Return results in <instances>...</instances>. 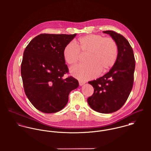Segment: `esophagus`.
<instances>
[{
    "label": "esophagus",
    "instance_id": "1",
    "mask_svg": "<svg viewBox=\"0 0 151 151\" xmlns=\"http://www.w3.org/2000/svg\"><path fill=\"white\" fill-rule=\"evenodd\" d=\"M85 82L83 81H79V85L80 86H83L84 84H85Z\"/></svg>",
    "mask_w": 151,
    "mask_h": 151
}]
</instances>
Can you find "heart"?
Instances as JSON below:
<instances>
[{
  "label": "heart",
  "instance_id": "heart-1",
  "mask_svg": "<svg viewBox=\"0 0 151 151\" xmlns=\"http://www.w3.org/2000/svg\"><path fill=\"white\" fill-rule=\"evenodd\" d=\"M75 44L65 46L63 57L65 62L74 65L81 60V54L87 55L86 65H76L70 69L71 74L82 80L92 79L99 72L105 73L114 65L118 52L117 43L111 38L89 34L80 38Z\"/></svg>",
  "mask_w": 151,
  "mask_h": 151
}]
</instances>
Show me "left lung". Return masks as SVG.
<instances>
[{
    "label": "left lung",
    "mask_w": 151,
    "mask_h": 151,
    "mask_svg": "<svg viewBox=\"0 0 151 151\" xmlns=\"http://www.w3.org/2000/svg\"><path fill=\"white\" fill-rule=\"evenodd\" d=\"M117 43L118 53L116 62L110 71L96 80L89 81L93 87V95L87 99L93 110L111 113L122 108L131 91L135 70V59L129 41L113 31H103Z\"/></svg>",
    "instance_id": "1"
}]
</instances>
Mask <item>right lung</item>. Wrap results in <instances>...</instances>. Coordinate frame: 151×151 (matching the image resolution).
<instances>
[{"instance_id": "add662e5", "label": "right lung", "mask_w": 151, "mask_h": 151, "mask_svg": "<svg viewBox=\"0 0 151 151\" xmlns=\"http://www.w3.org/2000/svg\"><path fill=\"white\" fill-rule=\"evenodd\" d=\"M76 35L40 34L24 52L21 74L24 91L32 105L43 113L62 110L70 92L78 87L74 78L63 77L68 72L63 50Z\"/></svg>"}]
</instances>
